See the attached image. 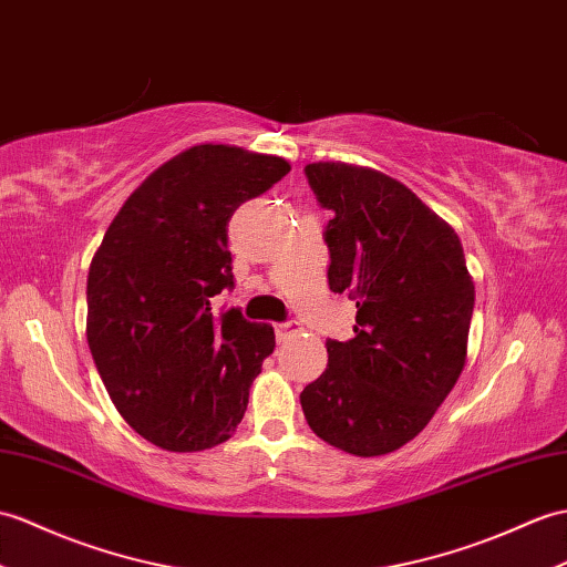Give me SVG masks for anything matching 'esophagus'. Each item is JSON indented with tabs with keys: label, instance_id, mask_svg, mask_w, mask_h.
<instances>
[{
	"label": "esophagus",
	"instance_id": "obj_1",
	"mask_svg": "<svg viewBox=\"0 0 567 567\" xmlns=\"http://www.w3.org/2000/svg\"><path fill=\"white\" fill-rule=\"evenodd\" d=\"M297 323L295 321H282V323H275V338L278 340H285L289 333H295Z\"/></svg>",
	"mask_w": 567,
	"mask_h": 567
}]
</instances>
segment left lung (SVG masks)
Masks as SVG:
<instances>
[{
  "instance_id": "8db88e82",
  "label": "left lung",
  "mask_w": 567,
  "mask_h": 567,
  "mask_svg": "<svg viewBox=\"0 0 567 567\" xmlns=\"http://www.w3.org/2000/svg\"><path fill=\"white\" fill-rule=\"evenodd\" d=\"M331 209L328 287L354 299L352 338H328L326 372L301 391L309 427L354 456L399 450L450 396L466 362L476 289L464 248L403 183L350 164H309Z\"/></svg>"
}]
</instances>
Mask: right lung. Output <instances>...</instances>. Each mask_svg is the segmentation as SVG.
Segmentation results:
<instances>
[{
	"label": "right lung",
	"instance_id": "1",
	"mask_svg": "<svg viewBox=\"0 0 567 567\" xmlns=\"http://www.w3.org/2000/svg\"><path fill=\"white\" fill-rule=\"evenodd\" d=\"M287 174L280 156L197 144L144 178L91 260L89 350L117 413L162 450H209L241 423L275 333L209 299L234 287V209Z\"/></svg>",
	"mask_w": 567,
	"mask_h": 567
}]
</instances>
